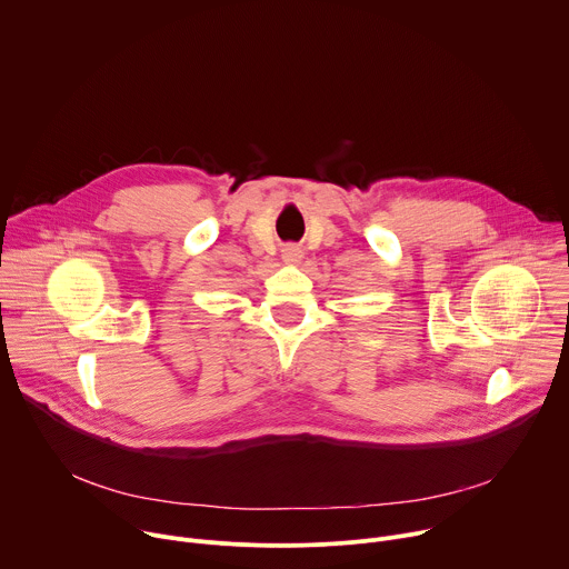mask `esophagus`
<instances>
[{
  "instance_id": "esophagus-1",
  "label": "esophagus",
  "mask_w": 569,
  "mask_h": 569,
  "mask_svg": "<svg viewBox=\"0 0 569 569\" xmlns=\"http://www.w3.org/2000/svg\"><path fill=\"white\" fill-rule=\"evenodd\" d=\"M301 257H303V252H301L299 246H295V242H288V246L281 248V259H283L286 263H290V266L299 263Z\"/></svg>"
}]
</instances>
